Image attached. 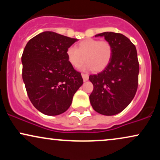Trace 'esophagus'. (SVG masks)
Wrapping results in <instances>:
<instances>
[{
  "label": "esophagus",
  "instance_id": "34e87169",
  "mask_svg": "<svg viewBox=\"0 0 160 160\" xmlns=\"http://www.w3.org/2000/svg\"><path fill=\"white\" fill-rule=\"evenodd\" d=\"M82 78L83 79L84 81H86V80H88V79H89V75L86 74H82Z\"/></svg>",
  "mask_w": 160,
  "mask_h": 160
}]
</instances>
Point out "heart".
<instances>
[{
	"label": "heart",
	"mask_w": 160,
	"mask_h": 160,
	"mask_svg": "<svg viewBox=\"0 0 160 160\" xmlns=\"http://www.w3.org/2000/svg\"><path fill=\"white\" fill-rule=\"evenodd\" d=\"M67 58L73 67H78L85 60L81 66L83 70L92 69L99 72L108 65L113 56V47L107 40L88 38L80 41L78 47L68 48Z\"/></svg>",
	"instance_id": "1"
}]
</instances>
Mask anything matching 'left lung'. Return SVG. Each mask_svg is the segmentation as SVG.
<instances>
[{
	"label": "left lung",
	"instance_id": "obj_1",
	"mask_svg": "<svg viewBox=\"0 0 160 160\" xmlns=\"http://www.w3.org/2000/svg\"><path fill=\"white\" fill-rule=\"evenodd\" d=\"M113 47V56L102 72L89 76L93 84L89 100L101 114L115 115L126 108L135 97L138 85L139 63L135 46L123 34L104 32Z\"/></svg>",
	"mask_w": 160,
	"mask_h": 160
}]
</instances>
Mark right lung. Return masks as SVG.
<instances>
[{
    "label": "right lung",
    "instance_id": "right-lung-1",
    "mask_svg": "<svg viewBox=\"0 0 160 160\" xmlns=\"http://www.w3.org/2000/svg\"><path fill=\"white\" fill-rule=\"evenodd\" d=\"M77 41L52 32H42L24 49L22 79L33 105L46 115L61 114L68 109L82 78L69 63L67 49Z\"/></svg>",
    "mask_w": 160,
    "mask_h": 160
}]
</instances>
